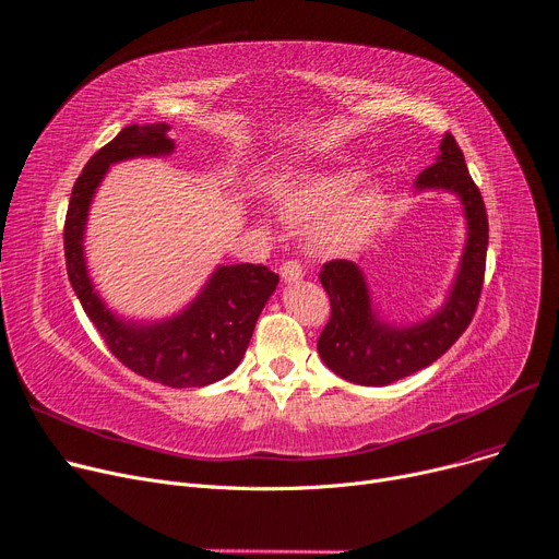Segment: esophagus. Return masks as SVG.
<instances>
[{
	"mask_svg": "<svg viewBox=\"0 0 559 559\" xmlns=\"http://www.w3.org/2000/svg\"><path fill=\"white\" fill-rule=\"evenodd\" d=\"M280 275H282L284 282H298V280L305 275V269H302L300 261L290 259V261H284V263H282Z\"/></svg>",
	"mask_w": 559,
	"mask_h": 559,
	"instance_id": "1",
	"label": "esophagus"
}]
</instances>
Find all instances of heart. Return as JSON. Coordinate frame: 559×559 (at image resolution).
Listing matches in <instances>:
<instances>
[{
	"label": "heart",
	"mask_w": 559,
	"mask_h": 559,
	"mask_svg": "<svg viewBox=\"0 0 559 559\" xmlns=\"http://www.w3.org/2000/svg\"><path fill=\"white\" fill-rule=\"evenodd\" d=\"M357 170H300L277 186L282 214L298 225H313L323 243H343L357 236L382 204V191L373 181L355 186Z\"/></svg>",
	"instance_id": "obj_1"
}]
</instances>
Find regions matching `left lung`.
I'll return each instance as SVG.
<instances>
[{"label": "left lung", "mask_w": 559, "mask_h": 559, "mask_svg": "<svg viewBox=\"0 0 559 559\" xmlns=\"http://www.w3.org/2000/svg\"><path fill=\"white\" fill-rule=\"evenodd\" d=\"M437 164L425 168L416 189H445L460 195L468 221V241L448 302L425 323L389 328L370 307L361 271L348 259L323 263L321 284L330 296V321L318 336L321 359L343 380L384 386L437 361L471 325L480 302L487 265V209L453 134H445Z\"/></svg>", "instance_id": "left-lung-1"}]
</instances>
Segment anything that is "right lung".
Returning <instances> with one entry per match:
<instances>
[{
	"mask_svg": "<svg viewBox=\"0 0 559 559\" xmlns=\"http://www.w3.org/2000/svg\"><path fill=\"white\" fill-rule=\"evenodd\" d=\"M168 124H129L97 150L72 186L63 227L68 277L84 311L118 361L136 376L173 389L206 386L241 364L257 318L273 296L280 275L254 263L221 265L202 294L164 323L136 325L116 318L93 290L84 261V227L93 193L106 168L131 156L173 152Z\"/></svg>",
	"mask_w": 559,
	"mask_h": 559,
	"instance_id": "add662e5",
	"label": "right lung"
}]
</instances>
